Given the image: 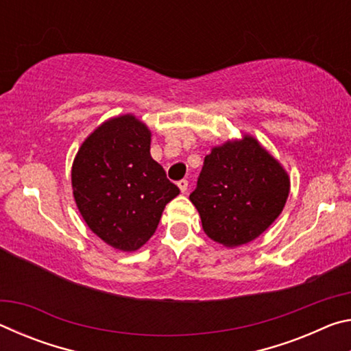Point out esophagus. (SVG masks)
Wrapping results in <instances>:
<instances>
[{
	"label": "esophagus",
	"instance_id": "obj_1",
	"mask_svg": "<svg viewBox=\"0 0 351 351\" xmlns=\"http://www.w3.org/2000/svg\"><path fill=\"white\" fill-rule=\"evenodd\" d=\"M178 187H180V190H181L182 193H186L187 192V187H189V181L187 180L178 181Z\"/></svg>",
	"mask_w": 351,
	"mask_h": 351
}]
</instances>
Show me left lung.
<instances>
[{
  "label": "left lung",
  "instance_id": "1",
  "mask_svg": "<svg viewBox=\"0 0 351 351\" xmlns=\"http://www.w3.org/2000/svg\"><path fill=\"white\" fill-rule=\"evenodd\" d=\"M288 193L289 178L280 162L246 134L212 148L190 201L206 235L235 247L255 240L276 221Z\"/></svg>",
  "mask_w": 351,
  "mask_h": 351
}]
</instances>
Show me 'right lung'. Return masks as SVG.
<instances>
[{"instance_id":"add662e5","label":"right lung","mask_w":351,"mask_h":351,"mask_svg":"<svg viewBox=\"0 0 351 351\" xmlns=\"http://www.w3.org/2000/svg\"><path fill=\"white\" fill-rule=\"evenodd\" d=\"M150 142V130L133 114L112 117L85 139L71 170L88 228L119 251L145 245L165 204L180 195L152 158Z\"/></svg>"}]
</instances>
